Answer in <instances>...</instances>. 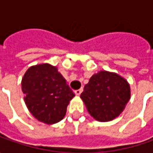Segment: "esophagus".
I'll list each match as a JSON object with an SVG mask.
<instances>
[{
  "label": "esophagus",
  "mask_w": 153,
  "mask_h": 153,
  "mask_svg": "<svg viewBox=\"0 0 153 153\" xmlns=\"http://www.w3.org/2000/svg\"><path fill=\"white\" fill-rule=\"evenodd\" d=\"M83 91V88H81L80 89H77V90H75V94H76V95H80L81 94H82V92Z\"/></svg>",
  "instance_id": "1"
}]
</instances>
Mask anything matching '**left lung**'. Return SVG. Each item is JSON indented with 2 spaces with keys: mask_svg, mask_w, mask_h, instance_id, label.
Returning <instances> with one entry per match:
<instances>
[{
  "mask_svg": "<svg viewBox=\"0 0 153 153\" xmlns=\"http://www.w3.org/2000/svg\"><path fill=\"white\" fill-rule=\"evenodd\" d=\"M80 97L95 120L108 122L124 110L130 99V87L118 74L101 71L90 77Z\"/></svg>",
  "mask_w": 153,
  "mask_h": 153,
  "instance_id": "8db88e82",
  "label": "left lung"
}]
</instances>
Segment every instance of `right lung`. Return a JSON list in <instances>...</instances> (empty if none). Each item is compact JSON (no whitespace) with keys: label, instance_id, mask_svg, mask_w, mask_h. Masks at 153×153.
<instances>
[{"label":"right lung","instance_id":"obj_1","mask_svg":"<svg viewBox=\"0 0 153 153\" xmlns=\"http://www.w3.org/2000/svg\"><path fill=\"white\" fill-rule=\"evenodd\" d=\"M22 91L30 112L40 122L61 121L75 94L55 66L41 64L30 67L22 78Z\"/></svg>","mask_w":153,"mask_h":153}]
</instances>
